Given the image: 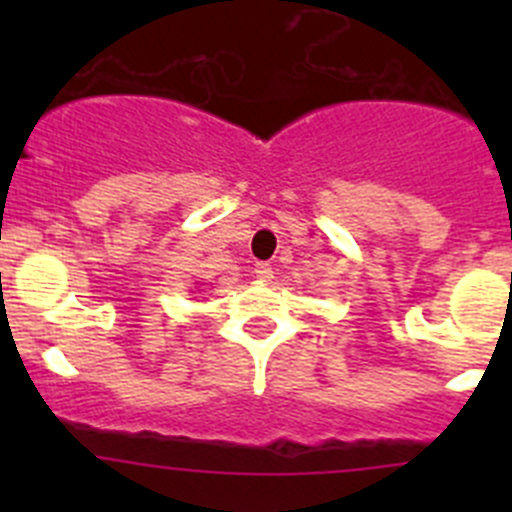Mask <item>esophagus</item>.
Wrapping results in <instances>:
<instances>
[{"mask_svg": "<svg viewBox=\"0 0 512 512\" xmlns=\"http://www.w3.org/2000/svg\"><path fill=\"white\" fill-rule=\"evenodd\" d=\"M255 275H257V280L270 282L272 280V265H270V262H257Z\"/></svg>", "mask_w": 512, "mask_h": 512, "instance_id": "obj_1", "label": "esophagus"}]
</instances>
